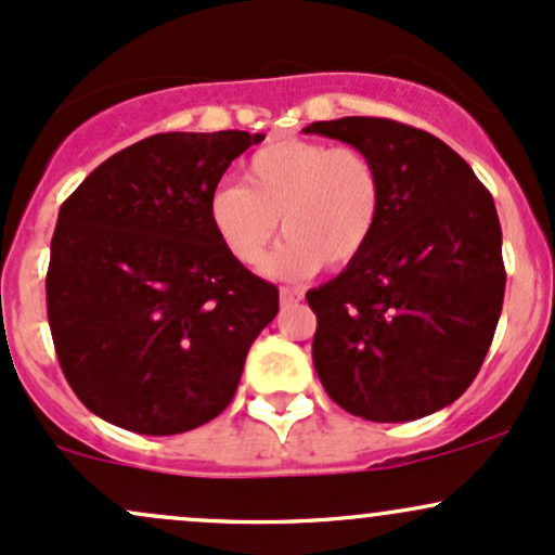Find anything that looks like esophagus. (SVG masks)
<instances>
[{"label":"esophagus","mask_w":555,"mask_h":555,"mask_svg":"<svg viewBox=\"0 0 555 555\" xmlns=\"http://www.w3.org/2000/svg\"><path fill=\"white\" fill-rule=\"evenodd\" d=\"M299 299H302V295H299L297 289H282V292H279V302H282L284 308H289V305H297Z\"/></svg>","instance_id":"esophagus-1"}]
</instances>
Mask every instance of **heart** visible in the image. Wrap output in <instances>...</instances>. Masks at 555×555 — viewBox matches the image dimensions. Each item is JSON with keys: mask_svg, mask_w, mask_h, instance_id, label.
<instances>
[{"mask_svg": "<svg viewBox=\"0 0 555 555\" xmlns=\"http://www.w3.org/2000/svg\"><path fill=\"white\" fill-rule=\"evenodd\" d=\"M384 211L378 164L354 145L279 138L245 164V188L219 184L208 195V224L227 256L258 266L276 237L286 240L266 263L276 279L341 271L365 256Z\"/></svg>", "mask_w": 555, "mask_h": 555, "instance_id": "b5f03b06", "label": "heart"}]
</instances>
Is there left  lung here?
<instances>
[{
	"mask_svg": "<svg viewBox=\"0 0 555 555\" xmlns=\"http://www.w3.org/2000/svg\"><path fill=\"white\" fill-rule=\"evenodd\" d=\"M305 132L365 151L384 211L365 256L308 292L313 365L349 415L406 423L473 384L501 318L506 271L493 197L443 140L380 117Z\"/></svg>",
	"mask_w": 555,
	"mask_h": 555,
	"instance_id": "1",
	"label": "left lung"
}]
</instances>
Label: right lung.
<instances>
[{
	"mask_svg": "<svg viewBox=\"0 0 555 555\" xmlns=\"http://www.w3.org/2000/svg\"><path fill=\"white\" fill-rule=\"evenodd\" d=\"M260 132H158L62 203L47 273L62 373L93 415L143 436L227 410L279 289L227 256L208 195Z\"/></svg>",
	"mask_w": 555,
	"mask_h": 555,
	"instance_id": "obj_1",
	"label": "right lung"
}]
</instances>
